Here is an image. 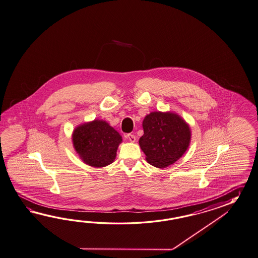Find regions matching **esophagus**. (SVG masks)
Here are the masks:
<instances>
[{"mask_svg":"<svg viewBox=\"0 0 258 258\" xmlns=\"http://www.w3.org/2000/svg\"><path fill=\"white\" fill-rule=\"evenodd\" d=\"M126 138L130 141V142H135L136 141V137H135V135H133V134H128V135H126Z\"/></svg>","mask_w":258,"mask_h":258,"instance_id":"34e87169","label":"esophagus"}]
</instances>
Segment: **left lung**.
<instances>
[{
	"label": "left lung",
	"instance_id": "8db88e82",
	"mask_svg": "<svg viewBox=\"0 0 258 258\" xmlns=\"http://www.w3.org/2000/svg\"><path fill=\"white\" fill-rule=\"evenodd\" d=\"M143 129L139 145L148 162L155 167L173 164L189 145V127L176 114L151 112L145 117Z\"/></svg>",
	"mask_w": 258,
	"mask_h": 258
}]
</instances>
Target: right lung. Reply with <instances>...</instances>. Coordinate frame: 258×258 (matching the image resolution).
Here are the masks:
<instances>
[{
    "mask_svg": "<svg viewBox=\"0 0 258 258\" xmlns=\"http://www.w3.org/2000/svg\"><path fill=\"white\" fill-rule=\"evenodd\" d=\"M121 140L120 134L104 120L79 126L72 137L77 153L94 167H104L113 162Z\"/></svg>",
    "mask_w": 258,
    "mask_h": 258,
    "instance_id": "obj_1",
    "label": "right lung"
}]
</instances>
